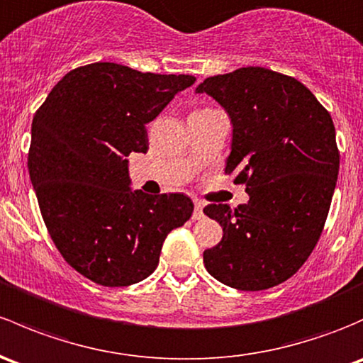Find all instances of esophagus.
Segmentation results:
<instances>
[{
    "label": "esophagus",
    "instance_id": "esophagus-1",
    "mask_svg": "<svg viewBox=\"0 0 363 363\" xmlns=\"http://www.w3.org/2000/svg\"><path fill=\"white\" fill-rule=\"evenodd\" d=\"M205 217L203 213V203L198 200H194V212H193V219L194 220H201Z\"/></svg>",
    "mask_w": 363,
    "mask_h": 363
}]
</instances>
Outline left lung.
I'll list each match as a JSON object with an SVG mask.
<instances>
[{
    "instance_id": "8db88e82",
    "label": "left lung",
    "mask_w": 363,
    "mask_h": 363,
    "mask_svg": "<svg viewBox=\"0 0 363 363\" xmlns=\"http://www.w3.org/2000/svg\"><path fill=\"white\" fill-rule=\"evenodd\" d=\"M196 91L230 114L224 172L250 196L203 208L224 233L205 268L228 287L266 291L297 273L325 226L339 174L333 118L303 83L266 67L211 76Z\"/></svg>"
}]
</instances>
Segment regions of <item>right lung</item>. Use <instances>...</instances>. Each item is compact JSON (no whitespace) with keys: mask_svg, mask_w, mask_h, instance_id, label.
<instances>
[{"mask_svg":"<svg viewBox=\"0 0 363 363\" xmlns=\"http://www.w3.org/2000/svg\"><path fill=\"white\" fill-rule=\"evenodd\" d=\"M194 82L95 62L67 72L34 114L28 167L45 226L95 284L150 277L167 235L191 217L186 194L132 191L127 156L147 151L146 123Z\"/></svg>","mask_w":363,"mask_h":363,"instance_id":"obj_1","label":"right lung"}]
</instances>
